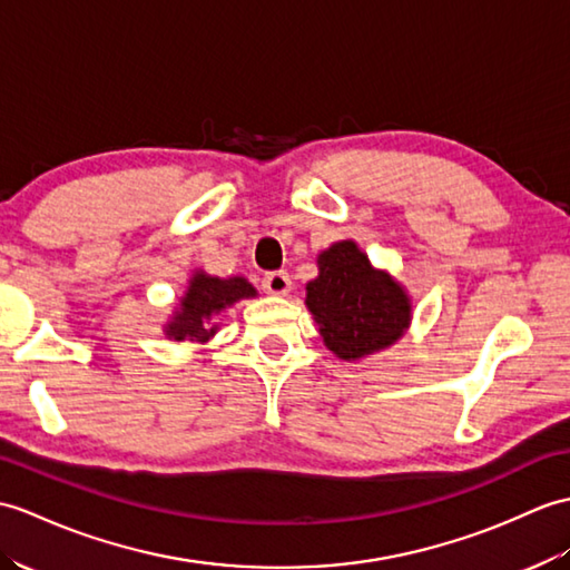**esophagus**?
Segmentation results:
<instances>
[{
	"mask_svg": "<svg viewBox=\"0 0 570 570\" xmlns=\"http://www.w3.org/2000/svg\"><path fill=\"white\" fill-rule=\"evenodd\" d=\"M262 286L272 296H288L291 294V276L286 272H269V274H264Z\"/></svg>",
	"mask_w": 570,
	"mask_h": 570,
	"instance_id": "34e87169",
	"label": "esophagus"
}]
</instances>
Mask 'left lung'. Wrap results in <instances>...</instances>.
<instances>
[{"instance_id": "obj_1", "label": "left lung", "mask_w": 570, "mask_h": 570, "mask_svg": "<svg viewBox=\"0 0 570 570\" xmlns=\"http://www.w3.org/2000/svg\"><path fill=\"white\" fill-rule=\"evenodd\" d=\"M317 276L306 284V308L323 345L342 362H362L393 347L413 321V301L386 269H376L354 240L317 255Z\"/></svg>"}]
</instances>
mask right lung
<instances>
[{
	"instance_id": "1",
	"label": "right lung",
	"mask_w": 570,
	"mask_h": 570,
	"mask_svg": "<svg viewBox=\"0 0 570 570\" xmlns=\"http://www.w3.org/2000/svg\"><path fill=\"white\" fill-rule=\"evenodd\" d=\"M257 288L245 276H210L204 269H194L187 279V288L175 303V311L163 325V333L171 342H196L204 345L214 337L220 325L216 315L225 313L237 301L255 298Z\"/></svg>"
}]
</instances>
